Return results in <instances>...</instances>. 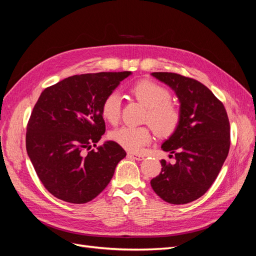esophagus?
I'll return each mask as SVG.
<instances>
[{
  "label": "esophagus",
  "mask_w": 256,
  "mask_h": 256,
  "mask_svg": "<svg viewBox=\"0 0 256 256\" xmlns=\"http://www.w3.org/2000/svg\"><path fill=\"white\" fill-rule=\"evenodd\" d=\"M128 157L136 159V160H143L144 159V156H142V154H134V152H128Z\"/></svg>",
  "instance_id": "34e87169"
}]
</instances>
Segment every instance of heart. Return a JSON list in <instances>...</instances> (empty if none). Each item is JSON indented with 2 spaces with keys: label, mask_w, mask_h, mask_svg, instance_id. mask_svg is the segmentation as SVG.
<instances>
[{
  "label": "heart",
  "mask_w": 256,
  "mask_h": 256,
  "mask_svg": "<svg viewBox=\"0 0 256 256\" xmlns=\"http://www.w3.org/2000/svg\"><path fill=\"white\" fill-rule=\"evenodd\" d=\"M138 102L147 108L146 118L159 136H170L174 132L180 120V112L171 102L170 92L160 84L150 80L136 82L130 90ZM122 97L118 92L106 95L102 104V118L116 125L120 120ZM111 138L129 152H138L152 140L150 130L147 127L124 126L112 131Z\"/></svg>",
  "instance_id": "b5f03b06"
}]
</instances>
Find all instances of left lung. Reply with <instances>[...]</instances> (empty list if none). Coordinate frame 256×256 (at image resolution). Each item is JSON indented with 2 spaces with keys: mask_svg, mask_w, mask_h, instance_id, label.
Here are the masks:
<instances>
[{
  "mask_svg": "<svg viewBox=\"0 0 256 256\" xmlns=\"http://www.w3.org/2000/svg\"><path fill=\"white\" fill-rule=\"evenodd\" d=\"M152 76L175 92L180 120L161 144L162 150L174 154L175 164L161 160V172L150 184L166 202L187 204L210 188L228 157V118L222 102L200 82L173 72Z\"/></svg>",
  "mask_w": 256,
  "mask_h": 256,
  "instance_id": "left-lung-1",
  "label": "left lung"
}]
</instances>
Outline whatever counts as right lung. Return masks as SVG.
Returning <instances> with one entry per match:
<instances>
[{"instance_id": "right-lung-1", "label": "right lung", "mask_w": 256, "mask_h": 256, "mask_svg": "<svg viewBox=\"0 0 256 256\" xmlns=\"http://www.w3.org/2000/svg\"><path fill=\"white\" fill-rule=\"evenodd\" d=\"M131 72L76 74L46 88L26 128V152L52 196L84 204L110 182L126 152L114 141L96 146L106 131L102 104Z\"/></svg>"}]
</instances>
